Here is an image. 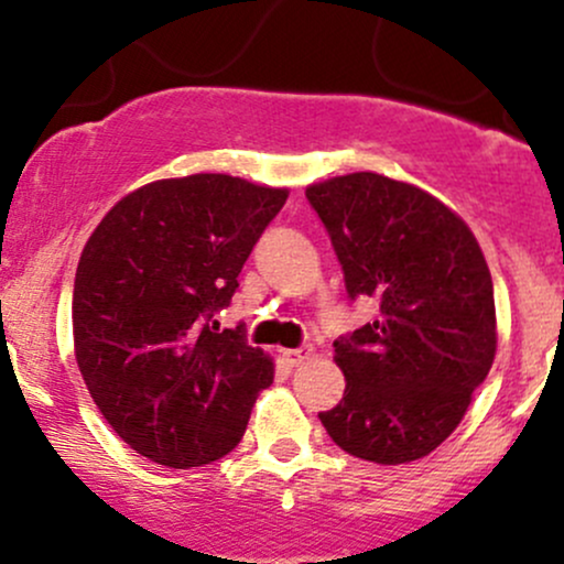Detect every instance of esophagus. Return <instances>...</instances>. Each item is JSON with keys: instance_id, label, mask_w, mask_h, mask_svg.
<instances>
[{"instance_id": "34e87169", "label": "esophagus", "mask_w": 564, "mask_h": 564, "mask_svg": "<svg viewBox=\"0 0 564 564\" xmlns=\"http://www.w3.org/2000/svg\"><path fill=\"white\" fill-rule=\"evenodd\" d=\"M310 352H313V349L310 347H296V349H281V355H283V364L286 366H300V364H304V360L310 358Z\"/></svg>"}]
</instances>
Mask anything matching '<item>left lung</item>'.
<instances>
[{"label": "left lung", "instance_id": "left-lung-1", "mask_svg": "<svg viewBox=\"0 0 564 564\" xmlns=\"http://www.w3.org/2000/svg\"><path fill=\"white\" fill-rule=\"evenodd\" d=\"M328 230L349 300L379 318L334 341L345 398L318 413L352 456L408 464L456 430L496 358L494 281L462 217L373 172L304 191Z\"/></svg>", "mask_w": 564, "mask_h": 564}]
</instances>
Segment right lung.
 <instances>
[{
	"label": "right lung",
	"mask_w": 564,
	"mask_h": 564,
	"mask_svg": "<svg viewBox=\"0 0 564 564\" xmlns=\"http://www.w3.org/2000/svg\"><path fill=\"white\" fill-rule=\"evenodd\" d=\"M286 187L230 174L159 180L102 217L74 281L76 364L129 448L172 469L241 443L273 360L217 313Z\"/></svg>",
	"instance_id": "obj_1"
}]
</instances>
